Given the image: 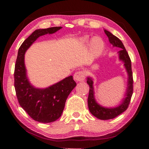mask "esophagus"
Here are the masks:
<instances>
[{"instance_id": "1", "label": "esophagus", "mask_w": 149, "mask_h": 149, "mask_svg": "<svg viewBox=\"0 0 149 149\" xmlns=\"http://www.w3.org/2000/svg\"><path fill=\"white\" fill-rule=\"evenodd\" d=\"M74 79L77 81H83L85 79V73L81 71L76 72L74 75Z\"/></svg>"}]
</instances>
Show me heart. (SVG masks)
<instances>
[{
    "mask_svg": "<svg viewBox=\"0 0 149 149\" xmlns=\"http://www.w3.org/2000/svg\"><path fill=\"white\" fill-rule=\"evenodd\" d=\"M81 41L83 43L86 45L89 43V41L87 37H82V38H81ZM90 47L93 54L95 55H99L104 50V42L101 38H100L99 37H96L92 39L90 44Z\"/></svg>",
    "mask_w": 149,
    "mask_h": 149,
    "instance_id": "obj_1",
    "label": "heart"
}]
</instances>
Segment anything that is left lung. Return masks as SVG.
Segmentation results:
<instances>
[{
  "label": "left lung",
  "instance_id": "left-lung-1",
  "mask_svg": "<svg viewBox=\"0 0 149 149\" xmlns=\"http://www.w3.org/2000/svg\"><path fill=\"white\" fill-rule=\"evenodd\" d=\"M104 33L108 37V40L110 44L112 45L113 47H116L120 48L121 50L118 51V56L119 59L121 61L124 63V66L125 68L126 72L127 73V87L126 89L125 94L124 98L122 100L121 104L116 107L113 108H107L100 105L99 103L96 101L95 98V91L93 87V79L92 77H87V83L89 86V97H88V107L90 112L100 120H107L118 116L123 113L124 111L127 110L128 106L130 104L131 98L133 95V74L132 70V63L131 60L127 52L126 51L124 45H123L122 42L116 37L115 35L111 33L110 31L104 29Z\"/></svg>",
  "mask_w": 149,
  "mask_h": 149
}]
</instances>
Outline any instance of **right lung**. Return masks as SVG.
I'll return each instance as SVG.
<instances>
[{
    "label": "right lung",
    "instance_id": "add662e5",
    "mask_svg": "<svg viewBox=\"0 0 149 149\" xmlns=\"http://www.w3.org/2000/svg\"><path fill=\"white\" fill-rule=\"evenodd\" d=\"M62 27L37 29L19 48L14 70V87L19 104L30 117L41 123H50L58 119L64 110L70 93L76 86L72 75L45 89L33 86L27 75L24 55L26 50L39 38L52 34Z\"/></svg>",
    "mask_w": 149,
    "mask_h": 149
}]
</instances>
